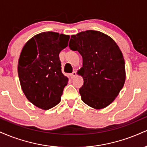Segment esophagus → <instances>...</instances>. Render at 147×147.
Listing matches in <instances>:
<instances>
[{
	"label": "esophagus",
	"instance_id": "esophagus-1",
	"mask_svg": "<svg viewBox=\"0 0 147 147\" xmlns=\"http://www.w3.org/2000/svg\"><path fill=\"white\" fill-rule=\"evenodd\" d=\"M76 75H77V73H76V72H75V71H74V72H72V73L71 74V77H72V78H74V77H75Z\"/></svg>",
	"mask_w": 147,
	"mask_h": 147
}]
</instances>
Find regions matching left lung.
Masks as SVG:
<instances>
[{"label":"left lung","instance_id":"8db88e82","mask_svg":"<svg viewBox=\"0 0 147 147\" xmlns=\"http://www.w3.org/2000/svg\"><path fill=\"white\" fill-rule=\"evenodd\" d=\"M69 47L83 59L77 72L84 79L79 88L82 100L95 109L110 105L126 79L125 61L117 43L101 32L87 30L72 35Z\"/></svg>","mask_w":147,"mask_h":147}]
</instances>
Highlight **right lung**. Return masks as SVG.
<instances>
[{
    "instance_id": "right-lung-1",
    "label": "right lung",
    "mask_w": 147,
    "mask_h": 147,
    "mask_svg": "<svg viewBox=\"0 0 147 147\" xmlns=\"http://www.w3.org/2000/svg\"><path fill=\"white\" fill-rule=\"evenodd\" d=\"M69 35L44 32L25 43L18 74L25 97L36 107L48 110L61 102L68 78L61 72L59 53L68 46Z\"/></svg>"
}]
</instances>
